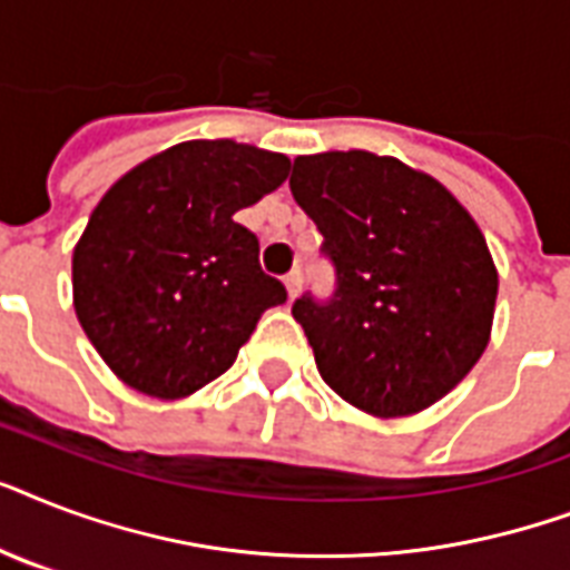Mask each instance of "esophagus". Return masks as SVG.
I'll return each instance as SVG.
<instances>
[{"instance_id":"34e87169","label":"esophagus","mask_w":570,"mask_h":570,"mask_svg":"<svg viewBox=\"0 0 570 570\" xmlns=\"http://www.w3.org/2000/svg\"><path fill=\"white\" fill-rule=\"evenodd\" d=\"M284 286H286V298H289V302H295V298H298V293H302V275H298V272L286 275Z\"/></svg>"}]
</instances>
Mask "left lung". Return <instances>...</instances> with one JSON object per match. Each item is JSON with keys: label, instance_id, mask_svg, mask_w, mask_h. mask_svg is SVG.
<instances>
[{"label": "left lung", "instance_id": "1", "mask_svg": "<svg viewBox=\"0 0 570 570\" xmlns=\"http://www.w3.org/2000/svg\"><path fill=\"white\" fill-rule=\"evenodd\" d=\"M295 204L337 266L331 304L298 298L316 370L379 420L420 414L476 366L491 340L497 266L473 215L396 156H295Z\"/></svg>", "mask_w": 570, "mask_h": 570}]
</instances>
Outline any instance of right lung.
<instances>
[{"label":"right lung","mask_w":570,"mask_h":570,"mask_svg":"<svg viewBox=\"0 0 570 570\" xmlns=\"http://www.w3.org/2000/svg\"><path fill=\"white\" fill-rule=\"evenodd\" d=\"M289 177V156L191 138L127 171L73 248V311L97 355L145 396L186 399L227 373L286 289L233 215Z\"/></svg>","instance_id":"right-lung-1"}]
</instances>
